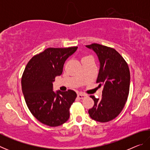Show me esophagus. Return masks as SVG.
Returning a JSON list of instances; mask_svg holds the SVG:
<instances>
[{
  "instance_id": "esophagus-1",
  "label": "esophagus",
  "mask_w": 150,
  "mask_h": 150,
  "mask_svg": "<svg viewBox=\"0 0 150 150\" xmlns=\"http://www.w3.org/2000/svg\"><path fill=\"white\" fill-rule=\"evenodd\" d=\"M87 95H85V94H83V93H79L77 95V97L80 99H83L85 97H87Z\"/></svg>"
}]
</instances>
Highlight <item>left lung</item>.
Instances as JSON below:
<instances>
[{
	"instance_id": "8db88e82",
	"label": "left lung",
	"mask_w": 150,
	"mask_h": 150,
	"mask_svg": "<svg viewBox=\"0 0 150 150\" xmlns=\"http://www.w3.org/2000/svg\"><path fill=\"white\" fill-rule=\"evenodd\" d=\"M93 49L100 63L96 83L103 86L102 98L91 95L94 106L88 110L91 118L100 122H107L119 115L128 98L130 73L128 63L113 48L98 44L86 45Z\"/></svg>"
}]
</instances>
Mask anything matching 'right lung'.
<instances>
[{
	"label": "right lung",
	"mask_w": 150,
	"mask_h": 150,
	"mask_svg": "<svg viewBox=\"0 0 150 150\" xmlns=\"http://www.w3.org/2000/svg\"><path fill=\"white\" fill-rule=\"evenodd\" d=\"M49 47L32 57L25 67L21 84L24 99L32 115L51 127L65 123L77 94L73 90L53 91V82L62 74L65 60L77 49Z\"/></svg>",
	"instance_id": "add662e5"
}]
</instances>
